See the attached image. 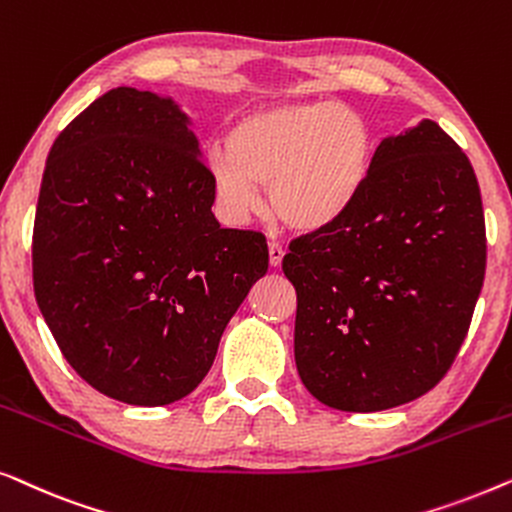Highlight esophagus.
<instances>
[{"instance_id": "34e87169", "label": "esophagus", "mask_w": 512, "mask_h": 512, "mask_svg": "<svg viewBox=\"0 0 512 512\" xmlns=\"http://www.w3.org/2000/svg\"><path fill=\"white\" fill-rule=\"evenodd\" d=\"M286 254V249L279 242H270L268 244V256H270V268H279L282 265V258Z\"/></svg>"}]
</instances>
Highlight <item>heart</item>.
Returning <instances> with one entry per match:
<instances>
[{
    "instance_id": "heart-1",
    "label": "heart",
    "mask_w": 512,
    "mask_h": 512,
    "mask_svg": "<svg viewBox=\"0 0 512 512\" xmlns=\"http://www.w3.org/2000/svg\"><path fill=\"white\" fill-rule=\"evenodd\" d=\"M368 118L333 100L268 104L228 130L226 149L209 151L216 202L230 223L261 212V186L286 226L314 233L356 205L373 172Z\"/></svg>"
}]
</instances>
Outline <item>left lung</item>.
<instances>
[{"mask_svg": "<svg viewBox=\"0 0 512 512\" xmlns=\"http://www.w3.org/2000/svg\"><path fill=\"white\" fill-rule=\"evenodd\" d=\"M485 261L466 153L429 118L384 137L356 205L284 256L307 391L328 408L377 412L436 387L471 326Z\"/></svg>", "mask_w": 512, "mask_h": 512, "instance_id": "1", "label": "left lung"}]
</instances>
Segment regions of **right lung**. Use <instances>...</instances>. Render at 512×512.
I'll list each match as a JSON object with an SVG mask.
<instances>
[{
    "instance_id": "obj_1",
    "label": "right lung",
    "mask_w": 512,
    "mask_h": 512,
    "mask_svg": "<svg viewBox=\"0 0 512 512\" xmlns=\"http://www.w3.org/2000/svg\"><path fill=\"white\" fill-rule=\"evenodd\" d=\"M191 116L114 88L51 146L32 237L34 296L60 352L100 394L158 408L191 394L268 272L254 230L221 228Z\"/></svg>"
}]
</instances>
